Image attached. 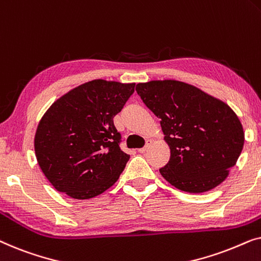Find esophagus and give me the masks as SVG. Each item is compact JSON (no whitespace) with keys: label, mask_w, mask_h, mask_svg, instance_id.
Here are the masks:
<instances>
[{"label":"esophagus","mask_w":261,"mask_h":261,"mask_svg":"<svg viewBox=\"0 0 261 261\" xmlns=\"http://www.w3.org/2000/svg\"><path fill=\"white\" fill-rule=\"evenodd\" d=\"M149 145H151V140H147V141H146V145L144 146V147L139 148L138 152H139V153H145L146 149H147V148L149 147Z\"/></svg>","instance_id":"1"}]
</instances>
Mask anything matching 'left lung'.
Returning a JSON list of instances; mask_svg holds the SVG:
<instances>
[{"label": "left lung", "instance_id": "obj_1", "mask_svg": "<svg viewBox=\"0 0 261 261\" xmlns=\"http://www.w3.org/2000/svg\"><path fill=\"white\" fill-rule=\"evenodd\" d=\"M138 95L160 119L170 146L162 176L181 191L199 194L226 179L244 147L242 124L226 103L184 82L137 84Z\"/></svg>", "mask_w": 261, "mask_h": 261}]
</instances>
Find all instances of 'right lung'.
Returning <instances> with one entry per match:
<instances>
[{
	"label": "right lung",
	"instance_id": "right-lung-1",
	"mask_svg": "<svg viewBox=\"0 0 261 261\" xmlns=\"http://www.w3.org/2000/svg\"><path fill=\"white\" fill-rule=\"evenodd\" d=\"M135 83L95 80L57 99L34 138L39 166L56 190L76 199L101 195L119 179L129 154L121 151L114 116Z\"/></svg>",
	"mask_w": 261,
	"mask_h": 261
}]
</instances>
